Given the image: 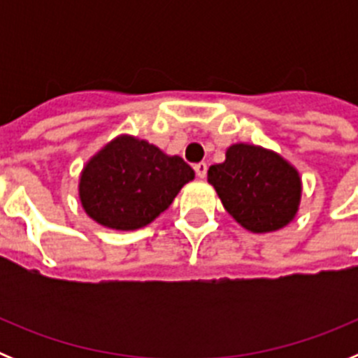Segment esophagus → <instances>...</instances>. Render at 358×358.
<instances>
[{"instance_id":"1","label":"esophagus","mask_w":358,"mask_h":358,"mask_svg":"<svg viewBox=\"0 0 358 358\" xmlns=\"http://www.w3.org/2000/svg\"><path fill=\"white\" fill-rule=\"evenodd\" d=\"M195 173H197V177H201V179H204L206 177V172H208V164L206 163H197L194 166Z\"/></svg>"}]
</instances>
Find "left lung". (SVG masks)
<instances>
[{
  "instance_id": "1",
  "label": "left lung",
  "mask_w": 358,
  "mask_h": 358,
  "mask_svg": "<svg viewBox=\"0 0 358 358\" xmlns=\"http://www.w3.org/2000/svg\"><path fill=\"white\" fill-rule=\"evenodd\" d=\"M227 213L252 233L287 226L301 197V181L283 157L255 145H233L226 161L208 170Z\"/></svg>"
}]
</instances>
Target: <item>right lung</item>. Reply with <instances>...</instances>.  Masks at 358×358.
<instances>
[{
	"label": "right lung",
	"mask_w": 358,
	"mask_h": 358,
	"mask_svg": "<svg viewBox=\"0 0 358 358\" xmlns=\"http://www.w3.org/2000/svg\"><path fill=\"white\" fill-rule=\"evenodd\" d=\"M195 177L179 156L136 138H116L85 164L80 201L102 226L131 231L150 224Z\"/></svg>",
	"instance_id": "obj_1"
}]
</instances>
